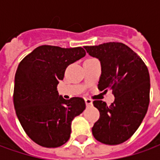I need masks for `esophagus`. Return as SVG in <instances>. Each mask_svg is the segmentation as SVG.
<instances>
[{"instance_id":"obj_1","label":"esophagus","mask_w":160,"mask_h":160,"mask_svg":"<svg viewBox=\"0 0 160 160\" xmlns=\"http://www.w3.org/2000/svg\"><path fill=\"white\" fill-rule=\"evenodd\" d=\"M85 102H86V104H87V107L92 105V100L90 99V98H85Z\"/></svg>"}]
</instances>
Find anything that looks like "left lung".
Listing matches in <instances>:
<instances>
[{"instance_id": "left-lung-1", "label": "left lung", "mask_w": 160, "mask_h": 160, "mask_svg": "<svg viewBox=\"0 0 160 160\" xmlns=\"http://www.w3.org/2000/svg\"><path fill=\"white\" fill-rule=\"evenodd\" d=\"M84 48L100 62L98 89L105 92L112 90L115 96L111 105L93 101L100 117L92 128V134L104 144H121L134 134L147 114L150 94L148 68L136 53L122 42Z\"/></svg>"}]
</instances>
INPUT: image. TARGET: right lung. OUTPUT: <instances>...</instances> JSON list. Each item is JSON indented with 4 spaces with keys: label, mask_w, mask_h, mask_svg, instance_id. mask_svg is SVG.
Masks as SVG:
<instances>
[{
    "label": "right lung",
    "mask_w": 160,
    "mask_h": 160,
    "mask_svg": "<svg viewBox=\"0 0 160 160\" xmlns=\"http://www.w3.org/2000/svg\"><path fill=\"white\" fill-rule=\"evenodd\" d=\"M86 56L81 47H38L20 62L14 78L13 104L26 134L44 148L68 141L71 122L86 109L83 98L60 96L57 85L67 67Z\"/></svg>",
    "instance_id": "obj_1"
}]
</instances>
